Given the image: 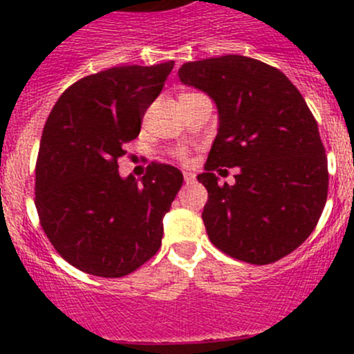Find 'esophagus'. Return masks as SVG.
Instances as JSON below:
<instances>
[{
  "instance_id": "esophagus-1",
  "label": "esophagus",
  "mask_w": 354,
  "mask_h": 354,
  "mask_svg": "<svg viewBox=\"0 0 354 354\" xmlns=\"http://www.w3.org/2000/svg\"><path fill=\"white\" fill-rule=\"evenodd\" d=\"M183 180H185V183H194L195 181V176L192 173H188V171H183Z\"/></svg>"
}]
</instances>
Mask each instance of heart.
Segmentation results:
<instances>
[{
    "instance_id": "1",
    "label": "heart",
    "mask_w": 354,
    "mask_h": 354,
    "mask_svg": "<svg viewBox=\"0 0 354 354\" xmlns=\"http://www.w3.org/2000/svg\"><path fill=\"white\" fill-rule=\"evenodd\" d=\"M185 95V94H183ZM174 154V157H176V159H180V160H187V157H188V151L185 147H180V149H176V151L173 152Z\"/></svg>"
}]
</instances>
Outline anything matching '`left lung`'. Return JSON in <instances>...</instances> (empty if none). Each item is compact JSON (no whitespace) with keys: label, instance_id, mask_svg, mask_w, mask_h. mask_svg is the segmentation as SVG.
I'll list each match as a JSON object with an SVG mask.
<instances>
[{"label":"left lung","instance_id":"8db88e82","mask_svg":"<svg viewBox=\"0 0 354 354\" xmlns=\"http://www.w3.org/2000/svg\"><path fill=\"white\" fill-rule=\"evenodd\" d=\"M178 75L219 109L198 174L209 240L241 262H277L312 234L327 200V156L312 111L283 71L246 56L185 63ZM221 167H239L233 187L216 183Z\"/></svg>","mask_w":354,"mask_h":354}]
</instances>
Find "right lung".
<instances>
[{
  "label": "right lung",
  "instance_id": "obj_1",
  "mask_svg": "<svg viewBox=\"0 0 354 354\" xmlns=\"http://www.w3.org/2000/svg\"><path fill=\"white\" fill-rule=\"evenodd\" d=\"M174 62L114 66L66 88L44 124L35 162V209L56 252L99 277H123L156 255L162 217L183 183L151 162L140 183L118 173Z\"/></svg>",
  "mask_w": 354,
  "mask_h": 354
}]
</instances>
